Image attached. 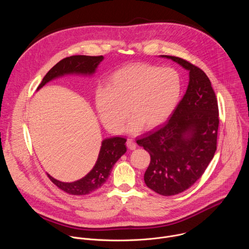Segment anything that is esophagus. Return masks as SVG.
<instances>
[{
	"label": "esophagus",
	"mask_w": 249,
	"mask_h": 249,
	"mask_svg": "<svg viewBox=\"0 0 249 249\" xmlns=\"http://www.w3.org/2000/svg\"><path fill=\"white\" fill-rule=\"evenodd\" d=\"M127 147H128V149H130V150H135V149H136L137 145H136L135 141H134L133 139H128V140H127Z\"/></svg>",
	"instance_id": "34e87169"
}]
</instances>
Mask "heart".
I'll list each match as a JSON object with an SVG mask.
<instances>
[{"label": "heart", "instance_id": "heart-1", "mask_svg": "<svg viewBox=\"0 0 249 249\" xmlns=\"http://www.w3.org/2000/svg\"><path fill=\"white\" fill-rule=\"evenodd\" d=\"M181 93V80L175 70L147 63L124 66L108 77L106 88L95 92L100 120L112 133H119L127 119V108L134 119L129 131L141 126L153 129L173 112Z\"/></svg>", "mask_w": 249, "mask_h": 249}]
</instances>
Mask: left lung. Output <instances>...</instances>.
I'll return each mask as SVG.
<instances>
[{"label": "left lung", "mask_w": 249, "mask_h": 249, "mask_svg": "<svg viewBox=\"0 0 249 249\" xmlns=\"http://www.w3.org/2000/svg\"><path fill=\"white\" fill-rule=\"evenodd\" d=\"M189 71L187 90L168 122L137 140L151 156L146 185L162 196L179 194L205 172L217 150L218 100L207 75L175 56L161 55Z\"/></svg>", "instance_id": "8db88e82"}]
</instances>
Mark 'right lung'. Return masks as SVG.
<instances>
[{
	"label": "right lung",
	"mask_w": 249,
	"mask_h": 249,
	"mask_svg": "<svg viewBox=\"0 0 249 249\" xmlns=\"http://www.w3.org/2000/svg\"><path fill=\"white\" fill-rule=\"evenodd\" d=\"M103 60L102 56H85L76 55L67 57L58 62L43 78L37 89H41L45 84L58 77L68 74L92 75ZM126 139L122 137H113L102 141L101 148L97 160L92 169L82 179L75 182H62L49 174L50 180L61 190L68 194L82 196L88 195L100 188L110 175L111 169L115 162L126 153Z\"/></svg>",
	"instance_id": "1"
}]
</instances>
